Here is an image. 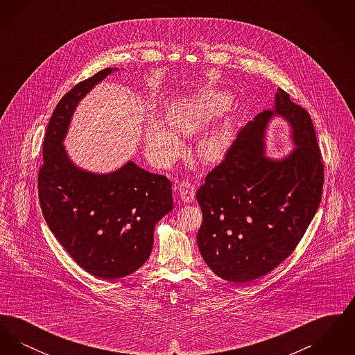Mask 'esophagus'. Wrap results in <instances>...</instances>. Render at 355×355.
<instances>
[{"label": "esophagus", "mask_w": 355, "mask_h": 355, "mask_svg": "<svg viewBox=\"0 0 355 355\" xmlns=\"http://www.w3.org/2000/svg\"><path fill=\"white\" fill-rule=\"evenodd\" d=\"M178 191H180V197L184 202H191L194 200L196 196V187L189 182V181H182L178 186Z\"/></svg>", "instance_id": "34e87169"}]
</instances>
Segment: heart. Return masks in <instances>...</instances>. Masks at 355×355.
<instances>
[{
  "label": "heart",
  "instance_id": "b5f03b06",
  "mask_svg": "<svg viewBox=\"0 0 355 355\" xmlns=\"http://www.w3.org/2000/svg\"><path fill=\"white\" fill-rule=\"evenodd\" d=\"M227 106L225 94L207 90L194 94L182 101L175 102L166 112V121L173 132L161 121L153 122L146 133V148L159 164H169L180 152L181 141L174 135H191L220 114ZM223 138L216 132L201 137L196 144V157L203 162H214L222 154Z\"/></svg>",
  "mask_w": 355,
  "mask_h": 355
}]
</instances>
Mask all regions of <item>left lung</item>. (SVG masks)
Segmentation results:
<instances>
[{"label": "left lung", "mask_w": 355, "mask_h": 355, "mask_svg": "<svg viewBox=\"0 0 355 355\" xmlns=\"http://www.w3.org/2000/svg\"><path fill=\"white\" fill-rule=\"evenodd\" d=\"M272 115L292 126L296 149L282 160L264 157V132ZM324 169L313 121L281 87L274 110L242 128L223 161L197 190L203 261L218 277L243 284L266 275L294 252L317 213Z\"/></svg>", "instance_id": "left-lung-1"}]
</instances>
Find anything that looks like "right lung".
Listing matches in <instances>:
<instances>
[{"label": "right lung", "instance_id": "1", "mask_svg": "<svg viewBox=\"0 0 355 355\" xmlns=\"http://www.w3.org/2000/svg\"><path fill=\"white\" fill-rule=\"evenodd\" d=\"M116 69L76 85L51 114L38 171V198L51 233L78 266L102 279L139 269L152 253L155 223L173 210L171 182L125 164L109 174L77 168L62 141L78 102Z\"/></svg>", "mask_w": 355, "mask_h": 355}]
</instances>
